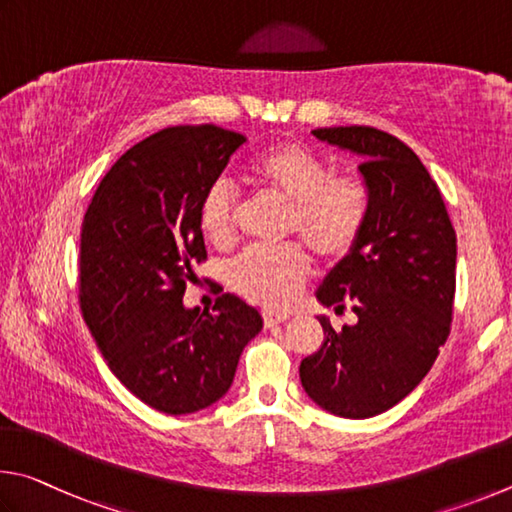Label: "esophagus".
Masks as SVG:
<instances>
[{"mask_svg":"<svg viewBox=\"0 0 512 512\" xmlns=\"http://www.w3.org/2000/svg\"><path fill=\"white\" fill-rule=\"evenodd\" d=\"M285 319H290V315H276V312H263V321L267 328H272L276 324H283Z\"/></svg>","mask_w":512,"mask_h":512,"instance_id":"34e87169","label":"esophagus"}]
</instances>
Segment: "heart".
I'll return each mask as SVG.
<instances>
[{
  "label": "heart",
  "instance_id": "b5f03b06",
  "mask_svg": "<svg viewBox=\"0 0 512 512\" xmlns=\"http://www.w3.org/2000/svg\"><path fill=\"white\" fill-rule=\"evenodd\" d=\"M247 179L288 204L285 236L297 238L319 261L339 263L360 242L371 213V191L355 173L330 175V166L299 143H274L247 164ZM238 206L229 186L213 184L200 202V227L213 245L236 236ZM310 274L299 245L251 247L229 265L233 292L251 303L281 310L290 306Z\"/></svg>",
  "mask_w": 512,
  "mask_h": 512
}]
</instances>
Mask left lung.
<instances>
[{
  "instance_id": "1",
  "label": "left lung",
  "mask_w": 512,
  "mask_h": 512,
  "mask_svg": "<svg viewBox=\"0 0 512 512\" xmlns=\"http://www.w3.org/2000/svg\"><path fill=\"white\" fill-rule=\"evenodd\" d=\"M319 141L362 157L371 213L360 242L319 285L321 306L357 315L337 330L319 315L324 344L299 366L321 409L371 418L425 378L450 335L456 233L441 191L416 152L369 125L317 128Z\"/></svg>"
}]
</instances>
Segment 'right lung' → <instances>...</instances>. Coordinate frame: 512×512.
Returning <instances> with one entry per match:
<instances>
[{
	"instance_id": "right-lung-1",
	"label": "right lung",
	"mask_w": 512,
	"mask_h": 512,
	"mask_svg": "<svg viewBox=\"0 0 512 512\" xmlns=\"http://www.w3.org/2000/svg\"><path fill=\"white\" fill-rule=\"evenodd\" d=\"M245 141L218 125L152 134L107 170L80 229V310L98 351L125 389L170 416L218 402L263 328L236 294L215 312L182 301L206 258L200 202Z\"/></svg>"
}]
</instances>
